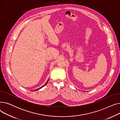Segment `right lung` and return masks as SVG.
<instances>
[{
	"label": "right lung",
	"instance_id": "1",
	"mask_svg": "<svg viewBox=\"0 0 120 120\" xmlns=\"http://www.w3.org/2000/svg\"><path fill=\"white\" fill-rule=\"evenodd\" d=\"M48 81H49V80H48V81H47V83H46V84H45V85H44V86H42V87H41V88H42V87H43V86H45V85H46V84H47V83H48ZM39 89H40V88H39V89H37V90H34H34H39Z\"/></svg>",
	"mask_w": 120,
	"mask_h": 120
}]
</instances>
